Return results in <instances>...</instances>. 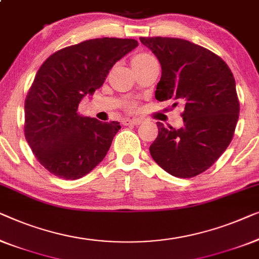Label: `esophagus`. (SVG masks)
Listing matches in <instances>:
<instances>
[{"instance_id":"esophagus-1","label":"esophagus","mask_w":259,"mask_h":259,"mask_svg":"<svg viewBox=\"0 0 259 259\" xmlns=\"http://www.w3.org/2000/svg\"><path fill=\"white\" fill-rule=\"evenodd\" d=\"M142 122H143V121H142L141 118H137V117L126 118V119H124V121H123V124H124V125H140Z\"/></svg>"}]
</instances>
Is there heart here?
Here are the masks:
<instances>
[{"label": "heart", "instance_id": "obj_1", "mask_svg": "<svg viewBox=\"0 0 259 259\" xmlns=\"http://www.w3.org/2000/svg\"><path fill=\"white\" fill-rule=\"evenodd\" d=\"M151 58L154 57L148 55V54H137V55H135L133 58H131V64L143 63V62H147L149 60H151Z\"/></svg>", "mask_w": 259, "mask_h": 259}]
</instances>
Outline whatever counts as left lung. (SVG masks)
I'll return each instance as SVG.
<instances>
[{"mask_svg": "<svg viewBox=\"0 0 259 259\" xmlns=\"http://www.w3.org/2000/svg\"><path fill=\"white\" fill-rule=\"evenodd\" d=\"M140 39L162 67L156 100L185 105L181 129L157 122L158 136L149 148L151 157L175 177L197 176L221 157L234 136L239 116L234 75L220 56L187 39Z\"/></svg>", "mask_w": 259, "mask_h": 259, "instance_id": "obj_1", "label": "left lung"}]
</instances>
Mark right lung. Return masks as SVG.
<instances>
[{"instance_id": "right-lung-1", "label": "right lung", "mask_w": 259, "mask_h": 259, "mask_svg": "<svg viewBox=\"0 0 259 259\" xmlns=\"http://www.w3.org/2000/svg\"><path fill=\"white\" fill-rule=\"evenodd\" d=\"M137 46L133 38L88 39L58 50L38 69L24 102V135L49 172L78 180L103 161L121 125L78 115V104Z\"/></svg>"}]
</instances>
